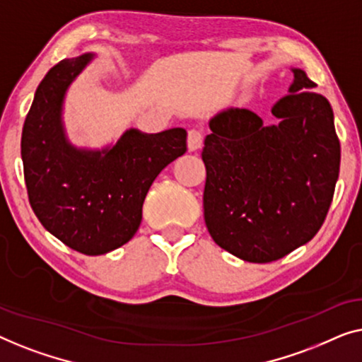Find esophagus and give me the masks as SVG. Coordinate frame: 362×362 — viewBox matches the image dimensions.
<instances>
[{
	"mask_svg": "<svg viewBox=\"0 0 362 362\" xmlns=\"http://www.w3.org/2000/svg\"><path fill=\"white\" fill-rule=\"evenodd\" d=\"M203 137H205V132L202 129H190L188 131V151H197L203 146Z\"/></svg>",
	"mask_w": 362,
	"mask_h": 362,
	"instance_id": "esophagus-1",
	"label": "esophagus"
}]
</instances>
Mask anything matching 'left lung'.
<instances>
[{
  "label": "left lung",
  "mask_w": 362,
  "mask_h": 362,
  "mask_svg": "<svg viewBox=\"0 0 362 362\" xmlns=\"http://www.w3.org/2000/svg\"><path fill=\"white\" fill-rule=\"evenodd\" d=\"M292 72L288 95L272 106L276 124L244 108L221 111L202 152L208 233L247 262L277 261L307 244L327 218L339 175L332 105L303 70Z\"/></svg>",
  "instance_id": "1"
}]
</instances>
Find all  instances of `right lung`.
Returning <instances> with one entry per match:
<instances>
[{
    "label": "right lung",
    "mask_w": 362,
    "mask_h": 362,
    "mask_svg": "<svg viewBox=\"0 0 362 362\" xmlns=\"http://www.w3.org/2000/svg\"><path fill=\"white\" fill-rule=\"evenodd\" d=\"M91 59L60 60L40 81L23 126L21 157L30 208L42 226L74 251L100 256L134 236L152 182L185 154L187 131L128 129L101 151L70 144L64 98Z\"/></svg>",
    "instance_id": "right-lung-1"
}]
</instances>
